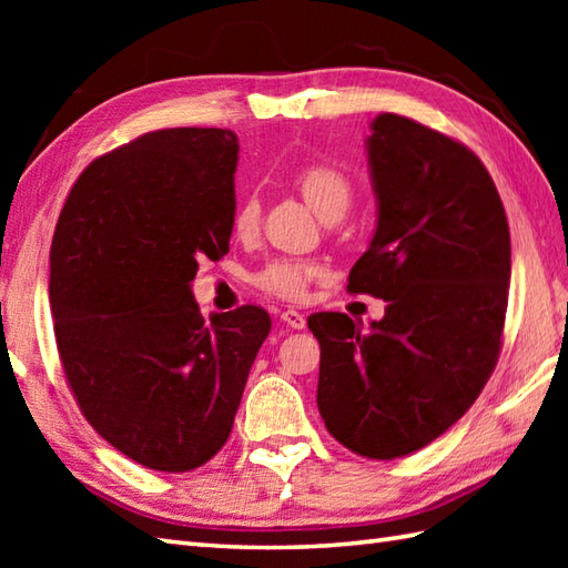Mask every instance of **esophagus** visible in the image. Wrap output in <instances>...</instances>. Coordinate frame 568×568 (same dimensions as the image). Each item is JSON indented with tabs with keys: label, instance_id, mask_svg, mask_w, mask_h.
<instances>
[{
	"label": "esophagus",
	"instance_id": "1",
	"mask_svg": "<svg viewBox=\"0 0 568 568\" xmlns=\"http://www.w3.org/2000/svg\"><path fill=\"white\" fill-rule=\"evenodd\" d=\"M281 320L287 324V327H293V329H305V315H300L297 310H285L283 315H281Z\"/></svg>",
	"mask_w": 568,
	"mask_h": 568
}]
</instances>
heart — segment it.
Listing matches in <instances>:
<instances>
[{
  "label": "heart",
  "mask_w": 568,
  "mask_h": 568,
  "mask_svg": "<svg viewBox=\"0 0 568 568\" xmlns=\"http://www.w3.org/2000/svg\"><path fill=\"white\" fill-rule=\"evenodd\" d=\"M295 187L305 202L315 210L322 220L334 212H346L352 202V180L339 168L329 163H310L300 168L293 178ZM258 200L246 197L236 204L232 226L236 234H251L258 224ZM320 275V265L303 258H277L271 261L261 273H256V285L261 291L271 293L281 300H305L310 283Z\"/></svg>",
  "instance_id": "1"
}]
</instances>
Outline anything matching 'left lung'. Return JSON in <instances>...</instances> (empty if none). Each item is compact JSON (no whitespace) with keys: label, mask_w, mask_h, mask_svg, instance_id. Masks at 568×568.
<instances>
[{"label":"left lung","mask_w":568,"mask_h":568,"mask_svg":"<svg viewBox=\"0 0 568 568\" xmlns=\"http://www.w3.org/2000/svg\"><path fill=\"white\" fill-rule=\"evenodd\" d=\"M366 141L378 224L348 293L388 303L371 332L342 312L307 320L317 407L358 456L413 454L476 403L503 346L510 229L478 155L413 119L378 114Z\"/></svg>","instance_id":"left-lung-1"}]
</instances>
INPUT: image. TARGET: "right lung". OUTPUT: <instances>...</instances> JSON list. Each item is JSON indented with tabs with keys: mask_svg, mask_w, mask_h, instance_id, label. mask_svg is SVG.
I'll return each mask as SVG.
<instances>
[{
	"mask_svg": "<svg viewBox=\"0 0 568 568\" xmlns=\"http://www.w3.org/2000/svg\"><path fill=\"white\" fill-rule=\"evenodd\" d=\"M239 139L149 131L84 168L51 244L55 344L84 419L136 464L183 474L222 449L271 332L244 305L202 320L200 263L229 251Z\"/></svg>",
	"mask_w": 568,
	"mask_h": 568,
	"instance_id": "1",
	"label": "right lung"
}]
</instances>
